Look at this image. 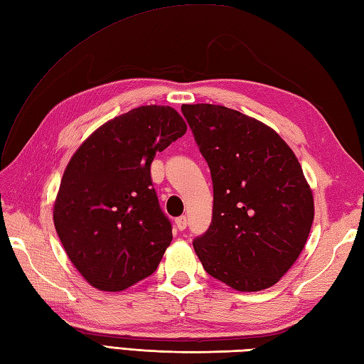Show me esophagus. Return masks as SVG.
<instances>
[{
  "label": "esophagus",
  "mask_w": 364,
  "mask_h": 364,
  "mask_svg": "<svg viewBox=\"0 0 364 364\" xmlns=\"http://www.w3.org/2000/svg\"><path fill=\"white\" fill-rule=\"evenodd\" d=\"M175 225H176V228H178L180 231H184L186 226H188V218H186V215L178 217V218H176V220H175Z\"/></svg>",
  "instance_id": "obj_1"
}]
</instances>
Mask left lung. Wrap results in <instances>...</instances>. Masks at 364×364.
<instances>
[{"instance_id": "obj_1", "label": "left lung", "mask_w": 364, "mask_h": 364, "mask_svg": "<svg viewBox=\"0 0 364 364\" xmlns=\"http://www.w3.org/2000/svg\"><path fill=\"white\" fill-rule=\"evenodd\" d=\"M214 188L213 222L193 240L203 268L239 291L274 285L299 257L315 206L293 150L268 125L222 105H183Z\"/></svg>"}]
</instances>
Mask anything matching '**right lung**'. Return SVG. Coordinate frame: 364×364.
<instances>
[{
    "label": "right lung",
    "mask_w": 364,
    "mask_h": 364,
    "mask_svg": "<svg viewBox=\"0 0 364 364\" xmlns=\"http://www.w3.org/2000/svg\"><path fill=\"white\" fill-rule=\"evenodd\" d=\"M186 130L171 107H138L99 127L68 163L54 205L55 231L96 289L122 291L158 268L172 225L150 164Z\"/></svg>",
    "instance_id": "obj_1"
}]
</instances>
